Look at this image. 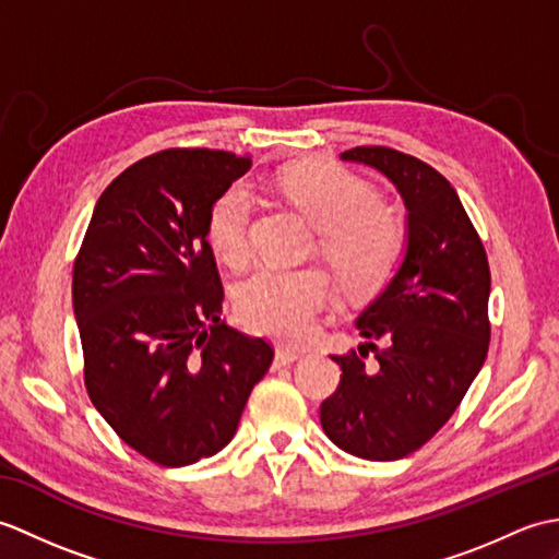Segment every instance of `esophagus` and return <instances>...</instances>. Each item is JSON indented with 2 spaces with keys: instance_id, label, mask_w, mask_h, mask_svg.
Segmentation results:
<instances>
[{
  "instance_id": "1",
  "label": "esophagus",
  "mask_w": 559,
  "mask_h": 559,
  "mask_svg": "<svg viewBox=\"0 0 559 559\" xmlns=\"http://www.w3.org/2000/svg\"><path fill=\"white\" fill-rule=\"evenodd\" d=\"M302 353L300 350H290V348H276V367H286L295 360H300Z\"/></svg>"
}]
</instances>
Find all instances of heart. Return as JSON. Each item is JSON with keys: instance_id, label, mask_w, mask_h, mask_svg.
Segmentation results:
<instances>
[{"instance_id": "obj_1", "label": "heart", "mask_w": 559, "mask_h": 559, "mask_svg": "<svg viewBox=\"0 0 559 559\" xmlns=\"http://www.w3.org/2000/svg\"><path fill=\"white\" fill-rule=\"evenodd\" d=\"M273 187L324 233L322 245L343 286L370 290L386 278L399 254V228L374 194L346 170L310 165L278 175ZM254 197L245 182L230 185L213 201L206 235L216 254L233 266L249 254ZM331 295V281L319 269H257L235 288L240 322L257 334L302 341Z\"/></svg>"}]
</instances>
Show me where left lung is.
Instances as JSON below:
<instances>
[{
    "label": "left lung",
    "mask_w": 559,
    "mask_h": 559,
    "mask_svg": "<svg viewBox=\"0 0 559 559\" xmlns=\"http://www.w3.org/2000/svg\"><path fill=\"white\" fill-rule=\"evenodd\" d=\"M341 160L367 165L406 206V247L382 293L355 326L358 353L334 355L341 384L319 411L338 449L394 461L420 449L459 408L490 346V266L456 189L430 165L384 146ZM377 364L364 362L366 350Z\"/></svg>",
    "instance_id": "1"
}]
</instances>
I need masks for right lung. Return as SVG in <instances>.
Segmentation results:
<instances>
[{
    "label": "right lung",
    "instance_id": "1",
    "mask_svg": "<svg viewBox=\"0 0 559 559\" xmlns=\"http://www.w3.org/2000/svg\"><path fill=\"white\" fill-rule=\"evenodd\" d=\"M252 160L173 148L115 177L100 194L71 281L83 377L112 430L177 468L230 442L273 348L221 319L209 245L213 201Z\"/></svg>",
    "mask_w": 559,
    "mask_h": 559
}]
</instances>
